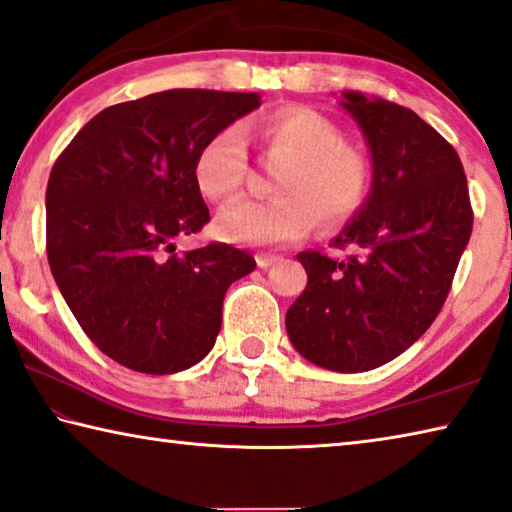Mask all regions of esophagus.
Returning a JSON list of instances; mask_svg holds the SVG:
<instances>
[{"instance_id":"34e87169","label":"esophagus","mask_w":512,"mask_h":512,"mask_svg":"<svg viewBox=\"0 0 512 512\" xmlns=\"http://www.w3.org/2000/svg\"><path fill=\"white\" fill-rule=\"evenodd\" d=\"M281 261V256H276V254H258L256 256V263H258V267H261V270H267V267H272L274 263H279Z\"/></svg>"}]
</instances>
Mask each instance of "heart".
I'll return each instance as SVG.
<instances>
[{"instance_id":"b5f03b06","label":"heart","mask_w":512,"mask_h":512,"mask_svg":"<svg viewBox=\"0 0 512 512\" xmlns=\"http://www.w3.org/2000/svg\"><path fill=\"white\" fill-rule=\"evenodd\" d=\"M249 131L265 152L281 158L272 199H236L217 213L220 238L240 245H281L304 238L311 226L324 229L347 222L367 195L370 170L342 133L315 111H281L261 117ZM247 172V142L238 127L213 133L195 156V181L201 195L226 199L242 186Z\"/></svg>"}]
</instances>
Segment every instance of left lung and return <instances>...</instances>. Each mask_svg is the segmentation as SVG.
Masks as SVG:
<instances>
[{
  "instance_id": "1",
  "label": "left lung",
  "mask_w": 512,
  "mask_h": 512,
  "mask_svg": "<svg viewBox=\"0 0 512 512\" xmlns=\"http://www.w3.org/2000/svg\"><path fill=\"white\" fill-rule=\"evenodd\" d=\"M372 156V188L333 238L347 258L301 251L306 290L286 313L301 356L331 372H367L422 338L449 295L472 236L456 149L420 115L345 90L340 102Z\"/></svg>"
}]
</instances>
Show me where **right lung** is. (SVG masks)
I'll return each instance as SVG.
<instances>
[{"mask_svg":"<svg viewBox=\"0 0 512 512\" xmlns=\"http://www.w3.org/2000/svg\"><path fill=\"white\" fill-rule=\"evenodd\" d=\"M261 106L258 92L165 90L104 108L47 183V258L65 304L108 358L174 374L213 349L224 295L254 272L224 242L177 254L211 215L195 181L201 145Z\"/></svg>","mask_w":512,"mask_h":512,"instance_id":"1","label":"right lung"}]
</instances>
